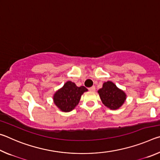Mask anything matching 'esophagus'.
<instances>
[{
  "label": "esophagus",
  "instance_id": "obj_1",
  "mask_svg": "<svg viewBox=\"0 0 160 160\" xmlns=\"http://www.w3.org/2000/svg\"><path fill=\"white\" fill-rule=\"evenodd\" d=\"M95 90H96V88L94 86H92V87H91V88H89V90H90V92H94L95 91Z\"/></svg>",
  "mask_w": 160,
  "mask_h": 160
}]
</instances>
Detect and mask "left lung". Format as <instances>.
<instances>
[{
	"mask_svg": "<svg viewBox=\"0 0 160 160\" xmlns=\"http://www.w3.org/2000/svg\"><path fill=\"white\" fill-rule=\"evenodd\" d=\"M98 93L104 106L112 110L118 109L126 99L125 92L119 89L112 81L103 83L102 88L98 90Z\"/></svg>",
	"mask_w": 160,
	"mask_h": 160,
	"instance_id": "left-lung-1",
	"label": "left lung"
}]
</instances>
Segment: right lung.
Listing matches in <instances>:
<instances>
[{
  "label": "right lung",
  "mask_w": 160,
  "mask_h": 160,
  "mask_svg": "<svg viewBox=\"0 0 160 160\" xmlns=\"http://www.w3.org/2000/svg\"><path fill=\"white\" fill-rule=\"evenodd\" d=\"M87 91L88 89L84 86L78 87L71 81H67L54 93L53 103L61 112H71L78 104L82 94Z\"/></svg>",
  "instance_id": "add662e5"
}]
</instances>
